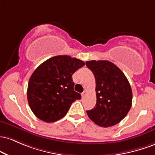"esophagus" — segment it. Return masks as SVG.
Segmentation results:
<instances>
[{"label": "esophagus", "instance_id": "esophagus-1", "mask_svg": "<svg viewBox=\"0 0 155 155\" xmlns=\"http://www.w3.org/2000/svg\"><path fill=\"white\" fill-rule=\"evenodd\" d=\"M86 91H83V93L81 94V96H82L83 98H84V97H86Z\"/></svg>", "mask_w": 155, "mask_h": 155}]
</instances>
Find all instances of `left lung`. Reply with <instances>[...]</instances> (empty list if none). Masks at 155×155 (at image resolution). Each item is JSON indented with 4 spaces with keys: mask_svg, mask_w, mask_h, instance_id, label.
Wrapping results in <instances>:
<instances>
[{
    "mask_svg": "<svg viewBox=\"0 0 155 155\" xmlns=\"http://www.w3.org/2000/svg\"><path fill=\"white\" fill-rule=\"evenodd\" d=\"M96 80L97 103L86 113L95 124L103 127L119 123L132 106L133 92L129 81L119 67L108 61L86 62Z\"/></svg>",
    "mask_w": 155,
    "mask_h": 155,
    "instance_id": "left-lung-1",
    "label": "left lung"
}]
</instances>
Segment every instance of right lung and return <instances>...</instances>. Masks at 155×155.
I'll use <instances>...</instances> for the list:
<instances>
[{
	"mask_svg": "<svg viewBox=\"0 0 155 155\" xmlns=\"http://www.w3.org/2000/svg\"><path fill=\"white\" fill-rule=\"evenodd\" d=\"M84 65L78 58L57 55L35 69L29 80L27 98L36 117L45 122H54L67 114L73 102L81 99L74 91L72 74Z\"/></svg>",
	"mask_w": 155,
	"mask_h": 155,
	"instance_id": "1",
	"label": "right lung"
}]
</instances>
